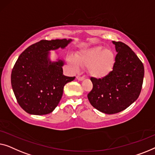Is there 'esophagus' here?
<instances>
[{
	"label": "esophagus",
	"mask_w": 155,
	"mask_h": 155,
	"mask_svg": "<svg viewBox=\"0 0 155 155\" xmlns=\"http://www.w3.org/2000/svg\"><path fill=\"white\" fill-rule=\"evenodd\" d=\"M77 79L78 81H82V80L84 79L85 77H84V76H79V75H78L77 77Z\"/></svg>",
	"instance_id": "obj_1"
}]
</instances>
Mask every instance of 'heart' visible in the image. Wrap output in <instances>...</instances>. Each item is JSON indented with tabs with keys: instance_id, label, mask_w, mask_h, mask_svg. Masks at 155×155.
Returning <instances> with one entry per match:
<instances>
[{
	"instance_id": "obj_1",
	"label": "heart",
	"mask_w": 155,
	"mask_h": 155,
	"mask_svg": "<svg viewBox=\"0 0 155 155\" xmlns=\"http://www.w3.org/2000/svg\"><path fill=\"white\" fill-rule=\"evenodd\" d=\"M69 62L75 68L78 64L88 67V71L93 77L100 78L110 72L114 62V55L111 49H104L102 46H96L80 53L77 60L69 58Z\"/></svg>"
}]
</instances>
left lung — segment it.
I'll list each match as a JSON object with an SVG mask.
<instances>
[{
  "label": "left lung",
  "instance_id": "left-lung-1",
  "mask_svg": "<svg viewBox=\"0 0 155 155\" xmlns=\"http://www.w3.org/2000/svg\"><path fill=\"white\" fill-rule=\"evenodd\" d=\"M117 54L113 69L101 78H91L93 89L88 98L93 107L113 114L128 107L138 99L142 89L144 66L130 47L113 41Z\"/></svg>",
  "mask_w": 155,
  "mask_h": 155
}]
</instances>
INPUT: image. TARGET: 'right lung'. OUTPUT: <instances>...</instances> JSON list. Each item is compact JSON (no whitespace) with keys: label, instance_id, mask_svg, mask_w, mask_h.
I'll return each instance as SVG.
<instances>
[{"label":"right lung","instance_id":"add662e5","mask_svg":"<svg viewBox=\"0 0 155 155\" xmlns=\"http://www.w3.org/2000/svg\"><path fill=\"white\" fill-rule=\"evenodd\" d=\"M71 40H41L21 53L13 67L11 84L19 106L31 114H49L58 105L67 83L75 77L63 74L64 62H51L49 51L64 48Z\"/></svg>","mask_w":155,"mask_h":155}]
</instances>
